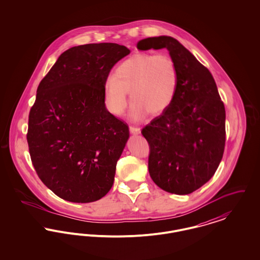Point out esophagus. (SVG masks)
<instances>
[{
  "label": "esophagus",
  "instance_id": "1",
  "mask_svg": "<svg viewBox=\"0 0 260 260\" xmlns=\"http://www.w3.org/2000/svg\"><path fill=\"white\" fill-rule=\"evenodd\" d=\"M129 132H131L133 135H139V134H140V127L129 125Z\"/></svg>",
  "mask_w": 260,
  "mask_h": 260
}]
</instances>
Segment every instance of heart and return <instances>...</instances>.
I'll return each instance as SVG.
<instances>
[{"mask_svg":"<svg viewBox=\"0 0 260 260\" xmlns=\"http://www.w3.org/2000/svg\"><path fill=\"white\" fill-rule=\"evenodd\" d=\"M179 72L173 57L167 53L137 52L124 59L104 84L107 109L122 115L128 92L133 100L129 117L138 122L151 114L165 111L175 98Z\"/></svg>","mask_w":260,"mask_h":260,"instance_id":"b5f03b06","label":"heart"}]
</instances>
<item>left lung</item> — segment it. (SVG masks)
Returning <instances> with one entry per match:
<instances>
[{"label":"left lung","instance_id":"obj_1","mask_svg":"<svg viewBox=\"0 0 260 260\" xmlns=\"http://www.w3.org/2000/svg\"><path fill=\"white\" fill-rule=\"evenodd\" d=\"M166 48L179 72L172 104L141 134L150 148L152 180L173 194L186 195L207 183L216 172L225 147V107L212 75L177 40H141L137 49Z\"/></svg>","mask_w":260,"mask_h":260}]
</instances>
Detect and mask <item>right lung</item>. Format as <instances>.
Masks as SVG:
<instances>
[{"instance_id": "obj_1", "label": "right lung", "mask_w": 260, "mask_h": 260, "mask_svg": "<svg viewBox=\"0 0 260 260\" xmlns=\"http://www.w3.org/2000/svg\"><path fill=\"white\" fill-rule=\"evenodd\" d=\"M129 52L114 43L71 48L39 84L26 137L39 178L59 198L89 203L111 189L129 132L107 111L104 84Z\"/></svg>"}]
</instances>
